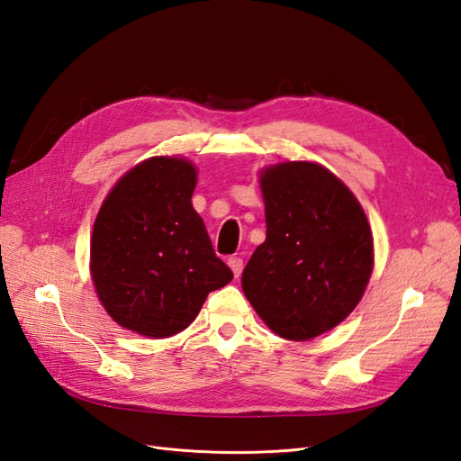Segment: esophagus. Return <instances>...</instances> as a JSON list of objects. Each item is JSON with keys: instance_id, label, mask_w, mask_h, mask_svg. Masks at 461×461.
Wrapping results in <instances>:
<instances>
[{"instance_id": "34e87169", "label": "esophagus", "mask_w": 461, "mask_h": 461, "mask_svg": "<svg viewBox=\"0 0 461 461\" xmlns=\"http://www.w3.org/2000/svg\"><path fill=\"white\" fill-rule=\"evenodd\" d=\"M229 267L232 269V273H234V276L239 278L240 275H242V269H244V261H242V258H229Z\"/></svg>"}]
</instances>
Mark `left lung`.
<instances>
[{
    "label": "left lung",
    "instance_id": "8db88e82",
    "mask_svg": "<svg viewBox=\"0 0 461 461\" xmlns=\"http://www.w3.org/2000/svg\"><path fill=\"white\" fill-rule=\"evenodd\" d=\"M265 242L242 290L273 332L319 337L354 312L373 271V234L354 194L325 167L278 163L261 171Z\"/></svg>",
    "mask_w": 461,
    "mask_h": 461
}]
</instances>
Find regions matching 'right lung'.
I'll return each mask as SVG.
<instances>
[{
  "mask_svg": "<svg viewBox=\"0 0 461 461\" xmlns=\"http://www.w3.org/2000/svg\"><path fill=\"white\" fill-rule=\"evenodd\" d=\"M196 175L180 158L138 163L107 194L94 222L97 298L121 327L148 339L185 330L209 292L232 281L192 207Z\"/></svg>",
  "mask_w": 461,
  "mask_h": 461,
  "instance_id": "obj_1",
  "label": "right lung"
}]
</instances>
